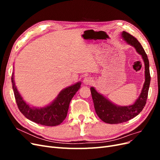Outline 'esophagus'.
I'll list each match as a JSON object with an SVG mask.
<instances>
[{
	"instance_id": "obj_1",
	"label": "esophagus",
	"mask_w": 160,
	"mask_h": 160,
	"mask_svg": "<svg viewBox=\"0 0 160 160\" xmlns=\"http://www.w3.org/2000/svg\"><path fill=\"white\" fill-rule=\"evenodd\" d=\"M83 83L85 85H90L93 83V79L90 77H87L83 79Z\"/></svg>"
}]
</instances>
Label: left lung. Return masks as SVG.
Returning a JSON list of instances; mask_svg holds the SVG:
<instances>
[{"label":"left lung","instance_id":"8db88e82","mask_svg":"<svg viewBox=\"0 0 160 160\" xmlns=\"http://www.w3.org/2000/svg\"><path fill=\"white\" fill-rule=\"evenodd\" d=\"M122 37L129 45L133 46L141 55L145 65V83L142 93L135 102L129 106H118L99 94L94 88H91V93L93 101L95 112L103 122L110 124H118L128 121L137 116L143 110L146 103L151 77L149 73V63L147 54L140 42L129 33L123 31Z\"/></svg>","mask_w":160,"mask_h":160}]
</instances>
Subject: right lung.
<instances>
[{
    "instance_id": "add662e5",
    "label": "right lung",
    "mask_w": 160,
    "mask_h": 160,
    "mask_svg": "<svg viewBox=\"0 0 160 160\" xmlns=\"http://www.w3.org/2000/svg\"><path fill=\"white\" fill-rule=\"evenodd\" d=\"M13 72L11 77L12 89L18 108L25 118L46 126H56L66 118L70 101L81 87V82L62 90L53 102L42 108H32L22 98L14 84Z\"/></svg>"
}]
</instances>
